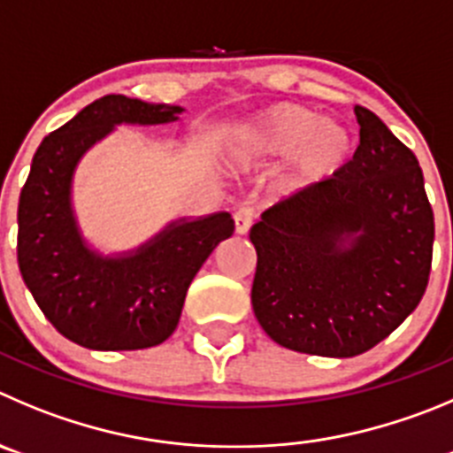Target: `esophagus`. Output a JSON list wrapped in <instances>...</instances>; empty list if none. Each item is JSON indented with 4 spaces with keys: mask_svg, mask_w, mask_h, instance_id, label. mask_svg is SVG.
<instances>
[{
    "mask_svg": "<svg viewBox=\"0 0 453 453\" xmlns=\"http://www.w3.org/2000/svg\"><path fill=\"white\" fill-rule=\"evenodd\" d=\"M255 223V212H252L250 207H241L234 212V230L236 234H248V230Z\"/></svg>",
    "mask_w": 453,
    "mask_h": 453,
    "instance_id": "esophagus-1",
    "label": "esophagus"
}]
</instances>
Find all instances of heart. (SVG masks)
Listing matches in <instances>:
<instances>
[{"mask_svg":"<svg viewBox=\"0 0 453 453\" xmlns=\"http://www.w3.org/2000/svg\"><path fill=\"white\" fill-rule=\"evenodd\" d=\"M349 129L295 103H277L236 122L226 138V160L234 172H265L284 163L274 194L299 196L322 188L344 167Z\"/></svg>","mask_w":453,"mask_h":453,"instance_id":"heart-1","label":"heart"}]
</instances>
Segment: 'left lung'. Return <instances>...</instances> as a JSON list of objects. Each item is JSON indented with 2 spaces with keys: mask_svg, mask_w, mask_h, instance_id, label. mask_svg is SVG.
Masks as SVG:
<instances>
[{
  "mask_svg": "<svg viewBox=\"0 0 453 453\" xmlns=\"http://www.w3.org/2000/svg\"><path fill=\"white\" fill-rule=\"evenodd\" d=\"M360 145L322 188L270 207L252 226V308L270 340L353 357L416 311L434 250L418 158L365 107Z\"/></svg>",
  "mask_w": 453,
  "mask_h": 453,
  "instance_id": "8db88e82",
  "label": "left lung"
}]
</instances>
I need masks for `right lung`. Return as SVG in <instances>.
<instances>
[{
	"label": "right lung",
	"mask_w": 453,
	"mask_h": 453,
	"mask_svg": "<svg viewBox=\"0 0 453 453\" xmlns=\"http://www.w3.org/2000/svg\"><path fill=\"white\" fill-rule=\"evenodd\" d=\"M185 109L104 96L49 134L17 207V261L33 299L66 340L93 350H138L176 331L192 279L232 236L230 212L180 217L141 246L103 252L80 227L73 179L91 147L120 125H169Z\"/></svg>",
	"instance_id": "add662e5"
}]
</instances>
